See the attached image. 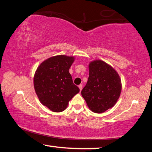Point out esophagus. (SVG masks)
I'll return each mask as SVG.
<instances>
[{
    "mask_svg": "<svg viewBox=\"0 0 152 152\" xmlns=\"http://www.w3.org/2000/svg\"><path fill=\"white\" fill-rule=\"evenodd\" d=\"M78 88H80V91H82V84H80V85L78 86Z\"/></svg>",
    "mask_w": 152,
    "mask_h": 152,
    "instance_id": "34e87169",
    "label": "esophagus"
}]
</instances>
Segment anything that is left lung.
Instances as JSON below:
<instances>
[{"label":"left lung","mask_w":152,"mask_h":152,"mask_svg":"<svg viewBox=\"0 0 152 152\" xmlns=\"http://www.w3.org/2000/svg\"><path fill=\"white\" fill-rule=\"evenodd\" d=\"M88 68L89 77L82 96L90 110L102 113L117 103L121 92V80L111 66L101 60L91 61Z\"/></svg>","instance_id":"obj_1"}]
</instances>
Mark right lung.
Wrapping results in <instances>:
<instances>
[{"instance_id":"1","label":"right lung","mask_w":152,"mask_h":152,"mask_svg":"<svg viewBox=\"0 0 152 152\" xmlns=\"http://www.w3.org/2000/svg\"><path fill=\"white\" fill-rule=\"evenodd\" d=\"M74 56L58 55L39 64L33 77L35 93L43 106L53 112L65 110L80 89L74 85L69 72Z\"/></svg>"}]
</instances>
